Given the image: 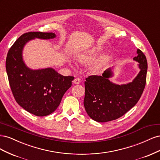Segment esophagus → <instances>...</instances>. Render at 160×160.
Masks as SVG:
<instances>
[{"label": "esophagus", "instance_id": "esophagus-1", "mask_svg": "<svg viewBox=\"0 0 160 160\" xmlns=\"http://www.w3.org/2000/svg\"><path fill=\"white\" fill-rule=\"evenodd\" d=\"M73 83L75 84H79L80 83V79L79 78H75L73 80Z\"/></svg>", "mask_w": 160, "mask_h": 160}]
</instances>
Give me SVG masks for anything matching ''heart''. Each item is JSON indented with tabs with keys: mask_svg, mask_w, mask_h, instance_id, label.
Returning <instances> with one entry per match:
<instances>
[{
	"mask_svg": "<svg viewBox=\"0 0 160 160\" xmlns=\"http://www.w3.org/2000/svg\"><path fill=\"white\" fill-rule=\"evenodd\" d=\"M95 57V55L93 52L88 53V54H83L80 55L78 57V60L79 62H82V63H89V62H91L94 59Z\"/></svg>",
	"mask_w": 160,
	"mask_h": 160,
	"instance_id": "heart-1",
	"label": "heart"
}]
</instances>
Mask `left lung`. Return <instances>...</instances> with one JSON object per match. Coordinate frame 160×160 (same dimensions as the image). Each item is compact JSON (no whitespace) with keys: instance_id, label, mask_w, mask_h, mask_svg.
I'll use <instances>...</instances> for the list:
<instances>
[{"instance_id":"1","label":"left lung","mask_w":160,"mask_h":160,"mask_svg":"<svg viewBox=\"0 0 160 160\" xmlns=\"http://www.w3.org/2000/svg\"><path fill=\"white\" fill-rule=\"evenodd\" d=\"M133 59L139 62L140 72L132 83L119 85L108 79L111 69L102 76L91 75L85 81L84 106L89 117L98 122L117 119L135 105L143 93L146 83L148 62L143 52L138 49Z\"/></svg>"}]
</instances>
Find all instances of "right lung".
Here are the masks:
<instances>
[{
	"label": "right lung",
	"instance_id": "1",
	"mask_svg": "<svg viewBox=\"0 0 160 160\" xmlns=\"http://www.w3.org/2000/svg\"><path fill=\"white\" fill-rule=\"evenodd\" d=\"M35 37L49 39L55 35L42 32L23 34L8 50L6 70L17 103L33 115L46 116L57 109L74 77L62 76L51 68L34 71L27 68L22 59V50L27 42Z\"/></svg>",
	"mask_w": 160,
	"mask_h": 160
}]
</instances>
